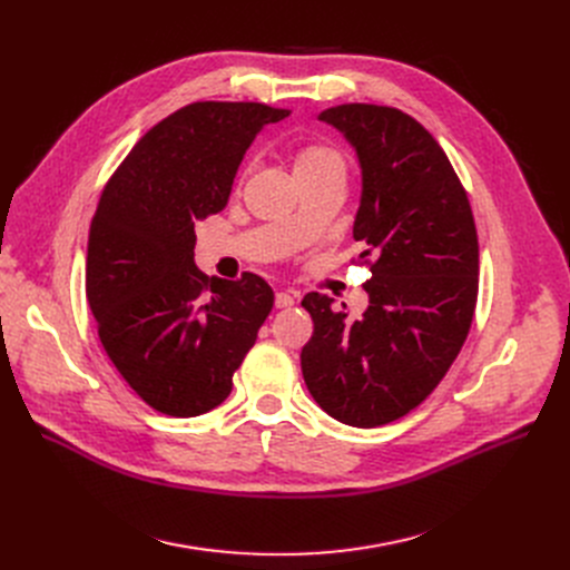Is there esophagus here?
<instances>
[{"instance_id":"obj_1","label":"esophagus","mask_w":570,"mask_h":570,"mask_svg":"<svg viewBox=\"0 0 570 570\" xmlns=\"http://www.w3.org/2000/svg\"><path fill=\"white\" fill-rule=\"evenodd\" d=\"M293 295L291 293H286V291H279L277 295H275V307L277 309H288V307H293Z\"/></svg>"}]
</instances>
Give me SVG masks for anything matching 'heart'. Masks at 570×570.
Instances as JSON below:
<instances>
[{"label":"heart","mask_w":570,"mask_h":570,"mask_svg":"<svg viewBox=\"0 0 570 570\" xmlns=\"http://www.w3.org/2000/svg\"><path fill=\"white\" fill-rule=\"evenodd\" d=\"M293 173L297 179H321V177H344L346 179V157L335 145L307 142L297 147L293 155Z\"/></svg>","instance_id":"heart-1"}]
</instances>
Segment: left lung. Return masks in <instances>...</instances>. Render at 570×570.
<instances>
[{
  "label": "left lung",
  "instance_id": "left-lung-1",
  "mask_svg": "<svg viewBox=\"0 0 570 570\" xmlns=\"http://www.w3.org/2000/svg\"><path fill=\"white\" fill-rule=\"evenodd\" d=\"M318 119L344 134L361 164L353 239L372 279L357 318L333 309V297L305 295L314 335L301 365L327 415L379 428L421 404L458 357L478 297V235L460 177L411 115L344 104Z\"/></svg>",
  "mask_w": 570,
  "mask_h": 570
}]
</instances>
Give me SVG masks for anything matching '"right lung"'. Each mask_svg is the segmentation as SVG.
<instances>
[{
    "label": "right lung",
    "instance_id": "add662e5",
    "mask_svg": "<svg viewBox=\"0 0 570 570\" xmlns=\"http://www.w3.org/2000/svg\"><path fill=\"white\" fill-rule=\"evenodd\" d=\"M291 110L198 101L149 129L119 164L89 226L85 288L99 340L153 409L194 417L219 406L275 293L194 263L196 226L226 207L233 177L265 125Z\"/></svg>",
    "mask_w": 570,
    "mask_h": 570
}]
</instances>
